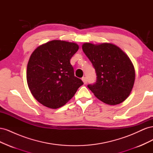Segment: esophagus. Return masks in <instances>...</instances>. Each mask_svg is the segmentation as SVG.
<instances>
[{
  "label": "esophagus",
  "instance_id": "esophagus-1",
  "mask_svg": "<svg viewBox=\"0 0 153 153\" xmlns=\"http://www.w3.org/2000/svg\"><path fill=\"white\" fill-rule=\"evenodd\" d=\"M82 80L83 81V82H84V84H86L87 82V78L86 77H82Z\"/></svg>",
  "mask_w": 153,
  "mask_h": 153
}]
</instances>
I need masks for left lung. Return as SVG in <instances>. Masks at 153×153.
Segmentation results:
<instances>
[{"mask_svg":"<svg viewBox=\"0 0 153 153\" xmlns=\"http://www.w3.org/2000/svg\"><path fill=\"white\" fill-rule=\"evenodd\" d=\"M82 50L93 65L96 82L88 85L95 96L110 105L121 103L133 87L135 71L130 59L117 46L85 43Z\"/></svg>","mask_w":153,"mask_h":153,"instance_id":"1","label":"left lung"}]
</instances>
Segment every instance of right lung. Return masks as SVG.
<instances>
[{"label": "right lung", "mask_w": 153, "mask_h": 153, "mask_svg": "<svg viewBox=\"0 0 153 153\" xmlns=\"http://www.w3.org/2000/svg\"><path fill=\"white\" fill-rule=\"evenodd\" d=\"M79 48L73 42L52 40L37 47L27 68V81L34 98L56 109L70 100L83 82L75 76L70 59Z\"/></svg>", "instance_id": "obj_1"}]
</instances>
